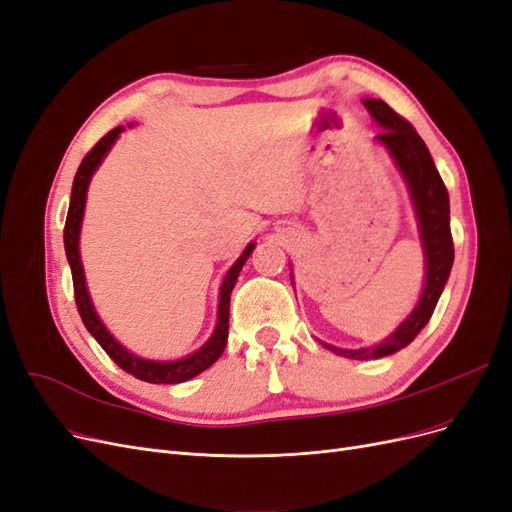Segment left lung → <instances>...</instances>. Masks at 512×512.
<instances>
[{
  "instance_id": "left-lung-1",
  "label": "left lung",
  "mask_w": 512,
  "mask_h": 512,
  "mask_svg": "<svg viewBox=\"0 0 512 512\" xmlns=\"http://www.w3.org/2000/svg\"><path fill=\"white\" fill-rule=\"evenodd\" d=\"M363 106L384 128L376 136V141L389 149L397 168L401 170V175H404L408 183V190L416 211V220H418V230H421V239H423L427 275H425L421 299H418L414 312L401 322L399 327L384 339V342L371 348H359V350H344V348L324 344L339 356H346V359H359V361L389 356L401 348H406L412 339L423 331V327L433 314V309L438 305V299L446 286L448 275H451V267L455 260L448 192L436 164L431 160L427 145L423 143V138L416 134L410 121L397 115L386 102L363 100Z\"/></svg>"
}]
</instances>
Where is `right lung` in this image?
Here are the masks:
<instances>
[{
    "label": "right lung",
    "mask_w": 512,
    "mask_h": 512,
    "mask_svg": "<svg viewBox=\"0 0 512 512\" xmlns=\"http://www.w3.org/2000/svg\"><path fill=\"white\" fill-rule=\"evenodd\" d=\"M123 132V128H115L108 132L106 136H102L100 141L94 145L87 156L83 158L79 170L74 175V183H72V196H70V209H68V218H66V226H64V245H66V256L70 262L72 269V284H74V299H76V307H79V314L83 318V324L87 327V331L96 337V342L104 348V352L111 356V359L123 369L132 374L138 380L145 382H153V384H179L190 380L194 376H198L200 371H205L207 367H211L215 361L220 359L226 342H228V309H230V292L237 284L239 271L243 269L245 260L250 258L254 243H250L243 250V254L239 256V260L235 265L230 267V271L226 273L222 288H220V307H218V324H215V331L209 337V342L192 352L190 356L179 361H147L136 356L132 352H128L123 348L117 339L106 331V327L102 324V320L98 318L94 305H91L89 292L85 286V273H83V265H81V254H79V235H81V222H83V213H85V198H87V188L91 175L94 170L100 166V162L104 160V156L108 153V149L113 147V143L119 138V134Z\"/></svg>",
    "instance_id": "add662e5"
}]
</instances>
